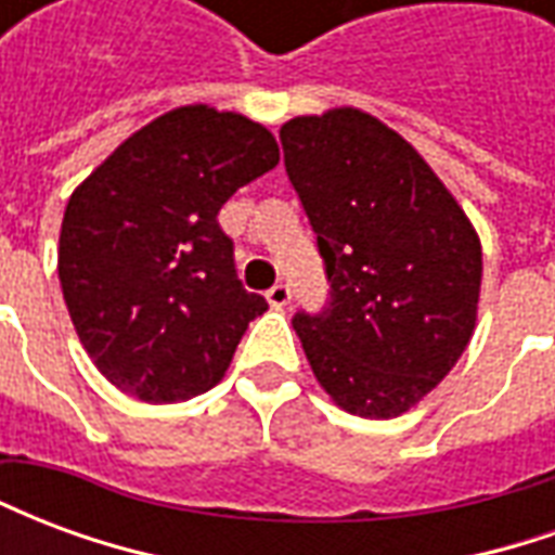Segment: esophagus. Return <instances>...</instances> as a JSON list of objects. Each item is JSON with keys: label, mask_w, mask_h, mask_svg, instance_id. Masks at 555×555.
I'll return each mask as SVG.
<instances>
[{"label": "esophagus", "mask_w": 555, "mask_h": 555, "mask_svg": "<svg viewBox=\"0 0 555 555\" xmlns=\"http://www.w3.org/2000/svg\"><path fill=\"white\" fill-rule=\"evenodd\" d=\"M267 302H270L273 309H285V306L291 302L288 285H282V282H279V285H273V288L267 291Z\"/></svg>", "instance_id": "34e87169"}]
</instances>
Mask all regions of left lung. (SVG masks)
<instances>
[{
    "label": "left lung",
    "mask_w": 555,
    "mask_h": 555,
    "mask_svg": "<svg viewBox=\"0 0 555 555\" xmlns=\"http://www.w3.org/2000/svg\"><path fill=\"white\" fill-rule=\"evenodd\" d=\"M318 234L330 300L294 330L338 408L392 418L440 384L473 338L481 243L408 139L341 106L279 130Z\"/></svg>",
    "instance_id": "left-lung-1"
}]
</instances>
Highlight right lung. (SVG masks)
Segmentation results:
<instances>
[{"label": "right lung", "mask_w": 555, "mask_h": 555, "mask_svg": "<svg viewBox=\"0 0 555 555\" xmlns=\"http://www.w3.org/2000/svg\"><path fill=\"white\" fill-rule=\"evenodd\" d=\"M276 163L267 127L193 103L137 130L74 190L62 294L86 353L121 392L171 404L222 380L267 300L241 285L217 214Z\"/></svg>", "instance_id": "obj_1"}]
</instances>
